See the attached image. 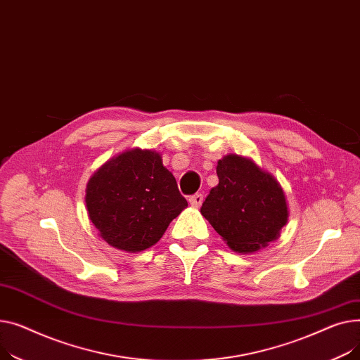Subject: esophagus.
Listing matches in <instances>:
<instances>
[{"label": "esophagus", "mask_w": 360, "mask_h": 360, "mask_svg": "<svg viewBox=\"0 0 360 360\" xmlns=\"http://www.w3.org/2000/svg\"><path fill=\"white\" fill-rule=\"evenodd\" d=\"M202 202H203V195L202 193H195V195L188 198V203L195 206V207H199L202 205Z\"/></svg>", "instance_id": "34e87169"}]
</instances>
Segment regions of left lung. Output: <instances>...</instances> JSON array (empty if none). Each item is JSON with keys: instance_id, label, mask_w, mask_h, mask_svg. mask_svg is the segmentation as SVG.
I'll return each instance as SVG.
<instances>
[{"instance_id": "obj_1", "label": "left lung", "mask_w": 360, "mask_h": 360, "mask_svg": "<svg viewBox=\"0 0 360 360\" xmlns=\"http://www.w3.org/2000/svg\"><path fill=\"white\" fill-rule=\"evenodd\" d=\"M219 183L202 203L200 214L238 252H252L276 240L288 221L283 190L273 176L238 155L218 161Z\"/></svg>"}]
</instances>
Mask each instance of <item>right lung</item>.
<instances>
[{"mask_svg": "<svg viewBox=\"0 0 360 360\" xmlns=\"http://www.w3.org/2000/svg\"><path fill=\"white\" fill-rule=\"evenodd\" d=\"M87 210L101 238L124 251L154 245L187 200L155 151H126L105 162L87 184Z\"/></svg>", "mask_w": 360, "mask_h": 360, "instance_id": "1", "label": "right lung"}]
</instances>
